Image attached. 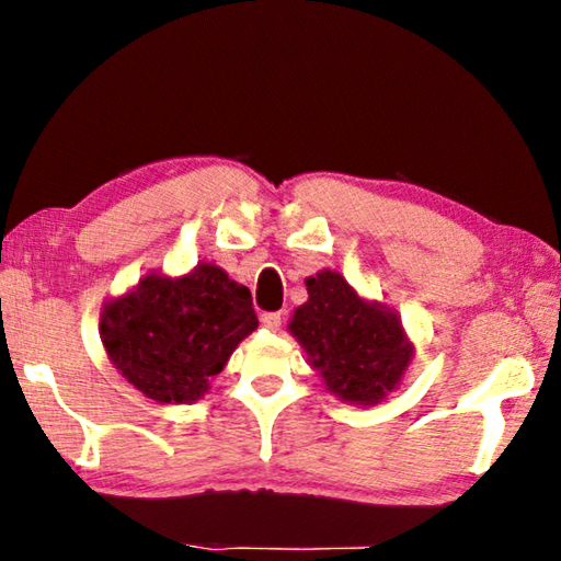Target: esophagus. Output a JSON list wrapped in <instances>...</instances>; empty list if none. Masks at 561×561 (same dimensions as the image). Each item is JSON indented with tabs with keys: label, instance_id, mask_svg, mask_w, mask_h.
I'll use <instances>...</instances> for the list:
<instances>
[{
	"label": "esophagus",
	"instance_id": "1",
	"mask_svg": "<svg viewBox=\"0 0 561 561\" xmlns=\"http://www.w3.org/2000/svg\"><path fill=\"white\" fill-rule=\"evenodd\" d=\"M282 314H279V311H264V314H262V327L264 329H270V331H277L279 327H282Z\"/></svg>",
	"mask_w": 561,
	"mask_h": 561
}]
</instances>
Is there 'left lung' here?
Instances as JSON below:
<instances>
[{
	"mask_svg": "<svg viewBox=\"0 0 561 561\" xmlns=\"http://www.w3.org/2000/svg\"><path fill=\"white\" fill-rule=\"evenodd\" d=\"M309 301L294 311L289 331L341 401L371 405L393 391L411 364L401 319L358 299L336 272L307 279Z\"/></svg>",
	"mask_w": 561,
	"mask_h": 561,
	"instance_id": "obj_1",
	"label": "left lung"
}]
</instances>
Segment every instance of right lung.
Masks as SVG:
<instances>
[{
	"mask_svg": "<svg viewBox=\"0 0 561 561\" xmlns=\"http://www.w3.org/2000/svg\"><path fill=\"white\" fill-rule=\"evenodd\" d=\"M254 329L250 289L213 264L180 279L146 277L101 317L113 366L158 403L197 401Z\"/></svg>",
	"mask_w": 561,
	"mask_h": 561,
	"instance_id": "1",
	"label": "right lung"
}]
</instances>
